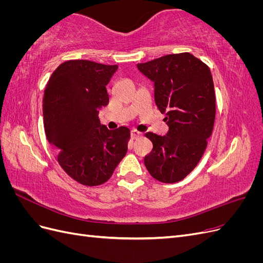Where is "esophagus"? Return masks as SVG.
Masks as SVG:
<instances>
[{
	"mask_svg": "<svg viewBox=\"0 0 263 263\" xmlns=\"http://www.w3.org/2000/svg\"><path fill=\"white\" fill-rule=\"evenodd\" d=\"M130 135H132V138H133V139H137L138 137H140V136H141L142 133H140V132H139V130H137L136 128H134V129H132Z\"/></svg>",
	"mask_w": 263,
	"mask_h": 263,
	"instance_id": "1",
	"label": "esophagus"
}]
</instances>
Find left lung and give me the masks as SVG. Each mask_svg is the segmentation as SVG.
<instances>
[{"instance_id":"obj_1","label":"left lung","mask_w":263,"mask_h":263,"mask_svg":"<svg viewBox=\"0 0 263 263\" xmlns=\"http://www.w3.org/2000/svg\"><path fill=\"white\" fill-rule=\"evenodd\" d=\"M137 68L155 82L156 104L169 126L164 136L146 134L154 148L145 165L158 181L179 182L200 162L213 132L216 99L211 70L190 52L166 54Z\"/></svg>"}]
</instances>
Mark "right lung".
<instances>
[{
  "instance_id": "1",
  "label": "right lung",
  "mask_w": 263,
  "mask_h": 263,
  "mask_svg": "<svg viewBox=\"0 0 263 263\" xmlns=\"http://www.w3.org/2000/svg\"><path fill=\"white\" fill-rule=\"evenodd\" d=\"M117 70L90 60H69L53 71L43 99L44 127L69 177L87 186L105 183L127 153L130 130H109L99 110L108 104L106 85Z\"/></svg>"
}]
</instances>
